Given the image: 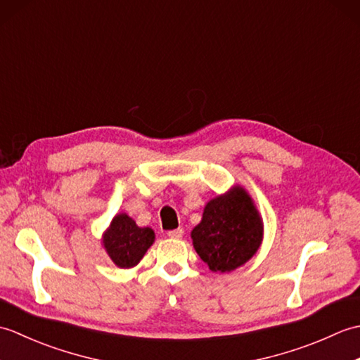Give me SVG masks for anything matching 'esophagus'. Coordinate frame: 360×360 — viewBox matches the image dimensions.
Segmentation results:
<instances>
[{
    "instance_id": "1",
    "label": "esophagus",
    "mask_w": 360,
    "mask_h": 360,
    "mask_svg": "<svg viewBox=\"0 0 360 360\" xmlns=\"http://www.w3.org/2000/svg\"><path fill=\"white\" fill-rule=\"evenodd\" d=\"M168 236H170V238H174V240H179V238H182V235H184V229H174V231H170L167 233Z\"/></svg>"
}]
</instances>
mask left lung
<instances>
[{
	"instance_id": "1",
	"label": "left lung",
	"mask_w": 360,
	"mask_h": 360,
	"mask_svg": "<svg viewBox=\"0 0 360 360\" xmlns=\"http://www.w3.org/2000/svg\"><path fill=\"white\" fill-rule=\"evenodd\" d=\"M264 224L252 196L236 184L205 204L200 224L193 227L196 254L213 272H232L246 264L263 243Z\"/></svg>"
}]
</instances>
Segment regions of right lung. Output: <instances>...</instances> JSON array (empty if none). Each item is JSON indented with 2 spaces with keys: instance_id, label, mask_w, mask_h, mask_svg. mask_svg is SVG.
I'll use <instances>...</instances> for the list:
<instances>
[{
  "instance_id": "1",
  "label": "right lung",
  "mask_w": 360,
  "mask_h": 360,
  "mask_svg": "<svg viewBox=\"0 0 360 360\" xmlns=\"http://www.w3.org/2000/svg\"><path fill=\"white\" fill-rule=\"evenodd\" d=\"M155 231L139 227L127 213H117L102 235V248L111 262L120 269H131L139 264L143 255L155 243Z\"/></svg>"
}]
</instances>
